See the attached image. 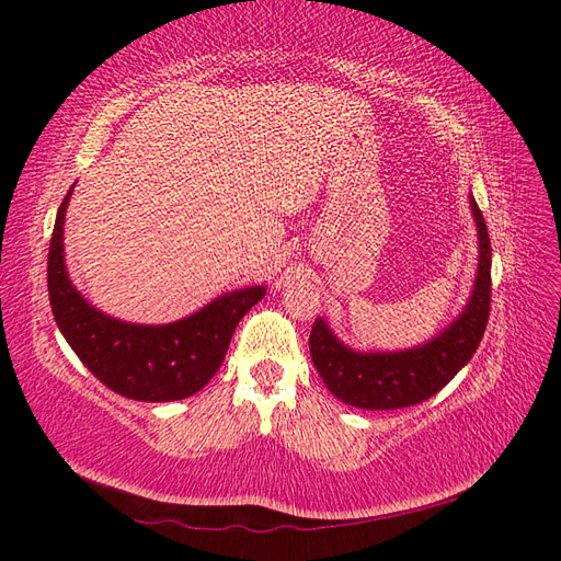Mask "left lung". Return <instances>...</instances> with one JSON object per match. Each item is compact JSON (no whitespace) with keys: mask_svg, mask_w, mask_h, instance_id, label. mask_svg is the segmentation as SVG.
Here are the masks:
<instances>
[{"mask_svg":"<svg viewBox=\"0 0 561 561\" xmlns=\"http://www.w3.org/2000/svg\"><path fill=\"white\" fill-rule=\"evenodd\" d=\"M470 210L478 227V274L463 311L426 344L402 351H355L332 332L325 318H316L309 348L332 396L358 410H402L435 396L470 363L484 336L491 301V243L472 194Z\"/></svg>","mask_w":561,"mask_h":561,"instance_id":"obj_1","label":"left lung"}]
</instances>
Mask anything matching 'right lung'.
I'll use <instances>...</instances> for the list:
<instances>
[{
  "instance_id": "right-lung-1",
  "label": "right lung",
  "mask_w": 561,
  "mask_h": 561,
  "mask_svg": "<svg viewBox=\"0 0 561 561\" xmlns=\"http://www.w3.org/2000/svg\"><path fill=\"white\" fill-rule=\"evenodd\" d=\"M72 190L60 203L48 248V299L65 342L93 377L124 398L171 402L198 393L225 363L236 325L266 295V287L219 295L196 313L165 325H138L103 313L67 274L62 227Z\"/></svg>"
}]
</instances>
